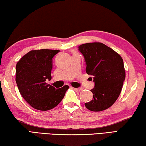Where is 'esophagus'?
<instances>
[{"instance_id":"obj_1","label":"esophagus","mask_w":146,"mask_h":146,"mask_svg":"<svg viewBox=\"0 0 146 146\" xmlns=\"http://www.w3.org/2000/svg\"><path fill=\"white\" fill-rule=\"evenodd\" d=\"M74 90L78 92H81L83 90V88H82V87L81 88H74Z\"/></svg>"}]
</instances>
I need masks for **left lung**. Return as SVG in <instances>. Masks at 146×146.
Returning <instances> with one entry per match:
<instances>
[{
  "label": "left lung",
  "instance_id": "obj_1",
  "mask_svg": "<svg viewBox=\"0 0 146 146\" xmlns=\"http://www.w3.org/2000/svg\"><path fill=\"white\" fill-rule=\"evenodd\" d=\"M86 62L87 74L94 76L93 99L85 106L91 111H102L114 104L120 94L125 79L123 59L116 52L102 42L79 46Z\"/></svg>",
  "mask_w": 146,
  "mask_h": 146
}]
</instances>
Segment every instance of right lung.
I'll list each match as a JSON object with an SVG mask.
<instances>
[{"mask_svg": "<svg viewBox=\"0 0 146 146\" xmlns=\"http://www.w3.org/2000/svg\"><path fill=\"white\" fill-rule=\"evenodd\" d=\"M58 50H33L25 54L16 65L15 81L19 92L33 108L48 111L56 107L69 87L56 89L46 83L50 80L52 59Z\"/></svg>", "mask_w": 146, "mask_h": 146, "instance_id": "right-lung-1", "label": "right lung"}]
</instances>
